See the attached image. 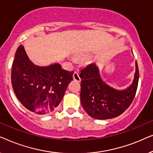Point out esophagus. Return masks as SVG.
<instances>
[{"mask_svg": "<svg viewBox=\"0 0 153 153\" xmlns=\"http://www.w3.org/2000/svg\"><path fill=\"white\" fill-rule=\"evenodd\" d=\"M73 79H74V81H78V82H80L81 81V78H80V76H79V73L76 72H75L74 73V74H73Z\"/></svg>", "mask_w": 153, "mask_h": 153, "instance_id": "1", "label": "esophagus"}]
</instances>
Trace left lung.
<instances>
[{"label":"left lung","instance_id":"1","mask_svg":"<svg viewBox=\"0 0 153 153\" xmlns=\"http://www.w3.org/2000/svg\"><path fill=\"white\" fill-rule=\"evenodd\" d=\"M133 82L126 89L118 91L106 84L95 63L81 71V102L83 109L92 118L106 120L116 118L129 107L135 97L139 83L137 62Z\"/></svg>","mask_w":153,"mask_h":153}]
</instances>
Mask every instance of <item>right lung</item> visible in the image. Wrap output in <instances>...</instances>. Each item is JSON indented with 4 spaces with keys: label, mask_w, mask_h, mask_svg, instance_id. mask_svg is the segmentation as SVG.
<instances>
[{
    "label": "right lung",
    "mask_w": 153,
    "mask_h": 153,
    "mask_svg": "<svg viewBox=\"0 0 153 153\" xmlns=\"http://www.w3.org/2000/svg\"><path fill=\"white\" fill-rule=\"evenodd\" d=\"M74 72L62 69L60 64L35 65L23 45L16 50L11 79L14 92L22 104L37 114L51 113L62 101Z\"/></svg>",
    "instance_id": "1"
}]
</instances>
